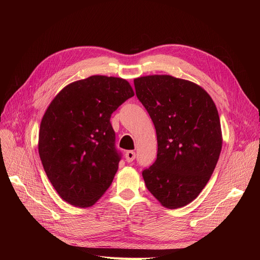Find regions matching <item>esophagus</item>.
Returning <instances> with one entry per match:
<instances>
[{
  "mask_svg": "<svg viewBox=\"0 0 260 260\" xmlns=\"http://www.w3.org/2000/svg\"><path fill=\"white\" fill-rule=\"evenodd\" d=\"M124 156H125V160H127V162H131L136 158V153L133 151H128V152H125Z\"/></svg>",
  "mask_w": 260,
  "mask_h": 260,
  "instance_id": "obj_1",
  "label": "esophagus"
}]
</instances>
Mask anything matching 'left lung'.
I'll list each match as a JSON object with an SVG mask.
<instances>
[{
	"label": "left lung",
	"instance_id": "1",
	"mask_svg": "<svg viewBox=\"0 0 260 260\" xmlns=\"http://www.w3.org/2000/svg\"><path fill=\"white\" fill-rule=\"evenodd\" d=\"M137 96L156 129L157 159L143 171L147 190L164 207L193 202L209 181L222 147L217 107L201 85L170 75L135 79Z\"/></svg>",
	"mask_w": 260,
	"mask_h": 260
}]
</instances>
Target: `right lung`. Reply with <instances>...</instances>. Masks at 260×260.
<instances>
[{"label":"right lung","mask_w":260,"mask_h":260,"mask_svg":"<svg viewBox=\"0 0 260 260\" xmlns=\"http://www.w3.org/2000/svg\"><path fill=\"white\" fill-rule=\"evenodd\" d=\"M133 95L125 79L96 75L67 84L46 108L39 155L52 185L70 205L91 207L112 184L120 156L111 116Z\"/></svg>","instance_id":"1"}]
</instances>
